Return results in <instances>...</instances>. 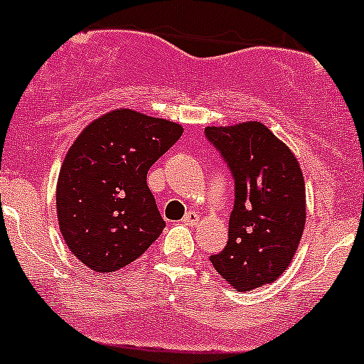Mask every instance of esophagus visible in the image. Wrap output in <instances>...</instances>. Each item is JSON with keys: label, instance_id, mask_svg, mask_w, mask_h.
<instances>
[{"label": "esophagus", "instance_id": "obj_1", "mask_svg": "<svg viewBox=\"0 0 364 364\" xmlns=\"http://www.w3.org/2000/svg\"><path fill=\"white\" fill-rule=\"evenodd\" d=\"M183 223H186V225H198L199 223V215L196 213V211H189V213H186V216H183V220H182Z\"/></svg>", "mask_w": 364, "mask_h": 364}]
</instances>
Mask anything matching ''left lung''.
<instances>
[{
	"label": "left lung",
	"instance_id": "8db88e82",
	"mask_svg": "<svg viewBox=\"0 0 364 364\" xmlns=\"http://www.w3.org/2000/svg\"><path fill=\"white\" fill-rule=\"evenodd\" d=\"M235 182L228 242L210 256L240 292L272 284L287 270L306 225V187L294 153L261 122L206 127Z\"/></svg>",
	"mask_w": 364,
	"mask_h": 364
}]
</instances>
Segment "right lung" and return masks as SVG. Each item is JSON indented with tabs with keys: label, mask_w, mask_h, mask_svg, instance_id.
<instances>
[{
	"label": "right lung",
	"mask_w": 364,
	"mask_h": 364,
	"mask_svg": "<svg viewBox=\"0 0 364 364\" xmlns=\"http://www.w3.org/2000/svg\"><path fill=\"white\" fill-rule=\"evenodd\" d=\"M183 129L120 108L89 124L68 149L56 183L65 242L80 263L109 273L136 261L165 228L146 175Z\"/></svg>",
	"instance_id": "obj_1"
}]
</instances>
